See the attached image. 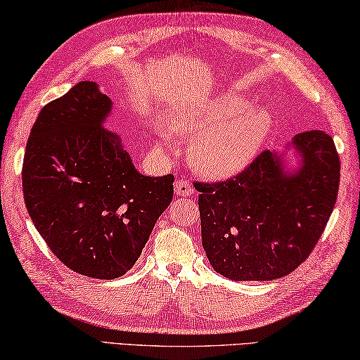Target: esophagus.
<instances>
[{
	"instance_id": "obj_1",
	"label": "esophagus",
	"mask_w": 360,
	"mask_h": 360,
	"mask_svg": "<svg viewBox=\"0 0 360 360\" xmlns=\"http://www.w3.org/2000/svg\"><path fill=\"white\" fill-rule=\"evenodd\" d=\"M174 192H176V195H179V197H189V195H193V193H195L191 182L186 181V179L176 181Z\"/></svg>"
}]
</instances>
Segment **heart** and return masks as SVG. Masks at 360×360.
I'll return each mask as SVG.
<instances>
[{"mask_svg":"<svg viewBox=\"0 0 360 360\" xmlns=\"http://www.w3.org/2000/svg\"><path fill=\"white\" fill-rule=\"evenodd\" d=\"M271 113L250 107L240 96L224 94L192 110L176 122L181 133L195 136L191 147L192 165L210 178H229L247 167L271 131ZM168 134L162 141L168 142Z\"/></svg>","mask_w":360,"mask_h":360,"instance_id":"1","label":"heart"}]
</instances>
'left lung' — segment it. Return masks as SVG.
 Instances as JSON below:
<instances>
[{
    "mask_svg": "<svg viewBox=\"0 0 360 360\" xmlns=\"http://www.w3.org/2000/svg\"><path fill=\"white\" fill-rule=\"evenodd\" d=\"M301 167L262 150L240 173L219 182L195 181L202 245L210 264L231 281H276L307 259L335 208L340 157L323 131L293 139Z\"/></svg>",
    "mask_w": 360,
    "mask_h": 360,
    "instance_id": "left-lung-1",
    "label": "left lung"
}]
</instances>
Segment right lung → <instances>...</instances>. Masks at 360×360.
Returning a JSON list of instances; mask_svg holds the SVG:
<instances>
[{
  "instance_id": "add662e5",
  "label": "right lung",
  "mask_w": 360,
  "mask_h": 360,
  "mask_svg": "<svg viewBox=\"0 0 360 360\" xmlns=\"http://www.w3.org/2000/svg\"><path fill=\"white\" fill-rule=\"evenodd\" d=\"M112 101L79 82L39 112L27 141L28 214L60 262L93 278L122 277L173 200L174 176L147 178L102 127Z\"/></svg>"
}]
</instances>
